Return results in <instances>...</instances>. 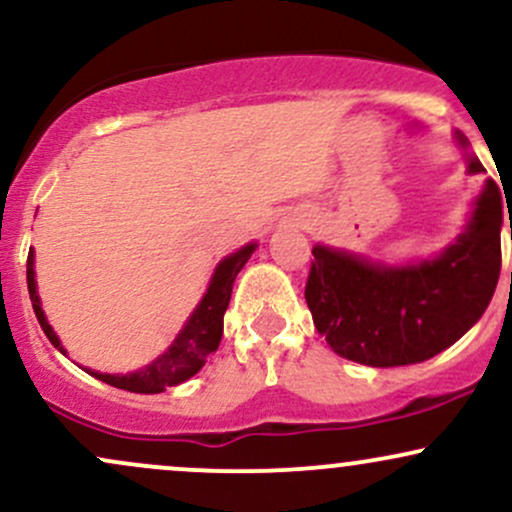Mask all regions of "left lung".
Segmentation results:
<instances>
[{"mask_svg":"<svg viewBox=\"0 0 512 512\" xmlns=\"http://www.w3.org/2000/svg\"><path fill=\"white\" fill-rule=\"evenodd\" d=\"M469 173H484L479 158L469 156ZM501 226L503 195L486 180L467 228L436 260L383 267L315 245L305 303L317 332L334 354L363 366L428 361L455 344L491 303L501 274Z\"/></svg>","mask_w":512,"mask_h":512,"instance_id":"left-lung-1","label":"left lung"}]
</instances>
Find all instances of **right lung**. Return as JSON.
<instances>
[{
	"instance_id": "add662e5",
	"label": "right lung",
	"mask_w": 512,
	"mask_h": 512,
	"mask_svg": "<svg viewBox=\"0 0 512 512\" xmlns=\"http://www.w3.org/2000/svg\"><path fill=\"white\" fill-rule=\"evenodd\" d=\"M255 252V245H245L233 255H228L219 267H216L214 276H211V284L207 293H204L202 303L197 305V310L187 320L185 330L178 334L173 346L163 356H158L154 363H149L144 370L129 375H108V373H96V370H88L93 378L103 380V383L120 387L127 392H142V395H156V392L168 390V387L185 383L187 378L197 373L204 366L209 354H214L221 344L223 334V313H226L228 301H231L233 281L240 269L245 267V262L250 260V255ZM26 279H28V293H31V303L38 317L40 327H43L45 337L50 339L62 354L67 351L62 349L60 339L52 332V327L45 320L43 308H40L38 291H35V272H33V250L28 252V267H26Z\"/></svg>"
}]
</instances>
